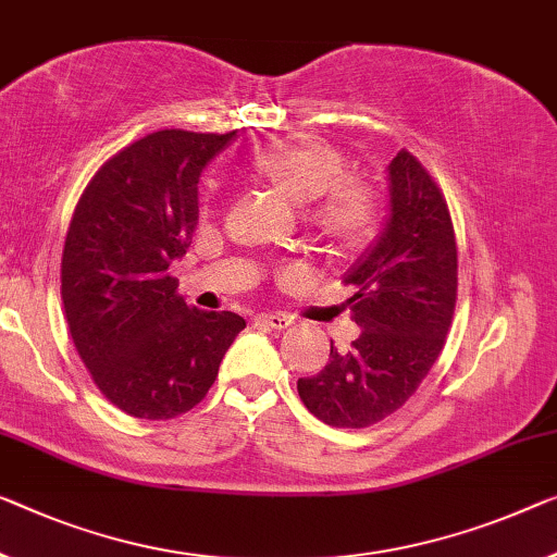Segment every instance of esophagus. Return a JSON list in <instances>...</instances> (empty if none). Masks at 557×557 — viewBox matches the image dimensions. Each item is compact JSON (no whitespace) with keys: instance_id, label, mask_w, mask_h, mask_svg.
I'll use <instances>...</instances> for the list:
<instances>
[{"instance_id":"34e87169","label":"esophagus","mask_w":557,"mask_h":557,"mask_svg":"<svg viewBox=\"0 0 557 557\" xmlns=\"http://www.w3.org/2000/svg\"><path fill=\"white\" fill-rule=\"evenodd\" d=\"M256 321L263 323V326H271V329H288L294 319L286 313H259L256 315Z\"/></svg>"}]
</instances>
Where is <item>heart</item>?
Segmentation results:
<instances>
[{"instance_id": "1", "label": "heart", "mask_w": 557, "mask_h": 557, "mask_svg": "<svg viewBox=\"0 0 557 557\" xmlns=\"http://www.w3.org/2000/svg\"><path fill=\"white\" fill-rule=\"evenodd\" d=\"M249 169L298 207H308V226L333 249H361L379 228V191L366 178L348 176L346 157L329 141L269 144L249 159Z\"/></svg>"}]
</instances>
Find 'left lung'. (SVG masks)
<instances>
[{"label": "left lung", "instance_id": "left-lung-1", "mask_svg": "<svg viewBox=\"0 0 557 557\" xmlns=\"http://www.w3.org/2000/svg\"><path fill=\"white\" fill-rule=\"evenodd\" d=\"M391 216L344 276L361 326L315 375L298 379L304 406L333 428H366L396 413L446 344L458 296V249L448 203L413 153L388 164Z\"/></svg>", "mask_w": 557, "mask_h": 557}]
</instances>
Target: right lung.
I'll return each mask as SVG.
<instances>
[{"mask_svg": "<svg viewBox=\"0 0 557 557\" xmlns=\"http://www.w3.org/2000/svg\"><path fill=\"white\" fill-rule=\"evenodd\" d=\"M164 129L114 153L76 203L62 253V301L76 354L119 410L166 421L201 404L246 329L199 311L169 267L199 224V176L234 139Z\"/></svg>", "mask_w": 557, "mask_h": 557, "instance_id": "1", "label": "right lung"}]
</instances>
